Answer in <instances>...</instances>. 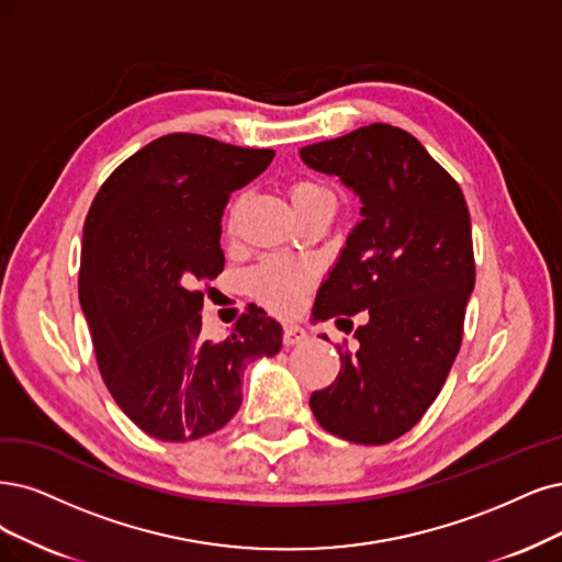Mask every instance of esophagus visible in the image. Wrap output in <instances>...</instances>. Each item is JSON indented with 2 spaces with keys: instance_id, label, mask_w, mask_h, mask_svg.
I'll use <instances>...</instances> for the list:
<instances>
[{
  "instance_id": "obj_1",
  "label": "esophagus",
  "mask_w": 562,
  "mask_h": 562,
  "mask_svg": "<svg viewBox=\"0 0 562 562\" xmlns=\"http://www.w3.org/2000/svg\"><path fill=\"white\" fill-rule=\"evenodd\" d=\"M307 338V334H305V328H301V326H296V324H284V334H282V342L286 345V347H292V345H299V342H303Z\"/></svg>"
}]
</instances>
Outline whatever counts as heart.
Returning <instances> with one entry per match:
<instances>
[{
    "label": "heart",
    "instance_id": "obj_1",
    "mask_svg": "<svg viewBox=\"0 0 562 562\" xmlns=\"http://www.w3.org/2000/svg\"><path fill=\"white\" fill-rule=\"evenodd\" d=\"M289 196H292L301 217L313 211H322V207H334L336 211L334 190L324 180L313 176H301L292 180V184H289ZM313 280L315 270L310 263L299 259L273 257L249 270L247 289L249 294L270 310L289 313V310L296 307Z\"/></svg>",
    "mask_w": 562,
    "mask_h": 562
}]
</instances>
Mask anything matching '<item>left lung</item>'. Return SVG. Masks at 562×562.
Segmentation results:
<instances>
[{"mask_svg": "<svg viewBox=\"0 0 562 562\" xmlns=\"http://www.w3.org/2000/svg\"><path fill=\"white\" fill-rule=\"evenodd\" d=\"M301 157L363 201L315 313L338 326L361 310L368 317L357 351L338 345V378L310 407L342 440L386 445L422 422L461 349L474 286L468 203L424 145L391 124L305 145Z\"/></svg>", "mask_w": 562, "mask_h": 562, "instance_id": "obj_1", "label": "left lung"}]
</instances>
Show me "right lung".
<instances>
[{"mask_svg": "<svg viewBox=\"0 0 562 562\" xmlns=\"http://www.w3.org/2000/svg\"><path fill=\"white\" fill-rule=\"evenodd\" d=\"M273 157L166 134L124 159L90 205L78 296L97 366L120 409L157 440L226 426L243 403L245 363L282 347L280 324L257 305L224 340L201 336L203 286L224 270V207Z\"/></svg>", "mask_w": 562, "mask_h": 562, "instance_id": "1", "label": "right lung"}]
</instances>
